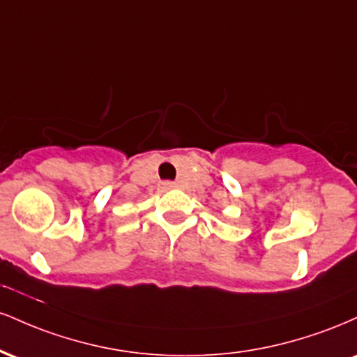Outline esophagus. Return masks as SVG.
<instances>
[{"label": "esophagus", "mask_w": 357, "mask_h": 357, "mask_svg": "<svg viewBox=\"0 0 357 357\" xmlns=\"http://www.w3.org/2000/svg\"><path fill=\"white\" fill-rule=\"evenodd\" d=\"M161 186L166 188V190H169V188H173V184H171V183H162Z\"/></svg>", "instance_id": "esophagus-1"}]
</instances>
